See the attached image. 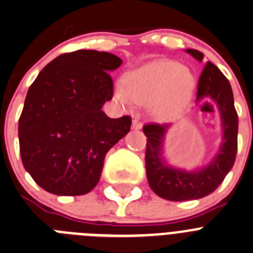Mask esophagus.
Instances as JSON below:
<instances>
[{
  "instance_id": "obj_1",
  "label": "esophagus",
  "mask_w": 253,
  "mask_h": 253,
  "mask_svg": "<svg viewBox=\"0 0 253 253\" xmlns=\"http://www.w3.org/2000/svg\"><path fill=\"white\" fill-rule=\"evenodd\" d=\"M132 128L133 129H141L142 128V124H141L140 121H138V120H133V121H132Z\"/></svg>"
}]
</instances>
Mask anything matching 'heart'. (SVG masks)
<instances>
[{
  "mask_svg": "<svg viewBox=\"0 0 253 253\" xmlns=\"http://www.w3.org/2000/svg\"><path fill=\"white\" fill-rule=\"evenodd\" d=\"M195 87L193 73L171 60H158L132 70L125 78L124 88H117L120 103H150L155 117L168 120L185 108Z\"/></svg>",
  "mask_w": 253,
  "mask_h": 253,
  "instance_id": "obj_1",
  "label": "heart"
}]
</instances>
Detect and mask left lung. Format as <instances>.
<instances>
[{
	"mask_svg": "<svg viewBox=\"0 0 253 253\" xmlns=\"http://www.w3.org/2000/svg\"><path fill=\"white\" fill-rule=\"evenodd\" d=\"M186 53L197 60H203V54L198 50L186 49ZM209 99L217 104L220 112L223 140L213 160L202 169L185 171L168 165L163 159V142L169 125L147 124L143 126V133L147 137L145 154L147 180L155 194L164 199L184 202L207 197L222 184L233 166L237 154L238 116L228 79L211 61L200 74L197 90L198 103Z\"/></svg>",
	"mask_w": 253,
	"mask_h": 253,
	"instance_id": "obj_1",
	"label": "left lung"
}]
</instances>
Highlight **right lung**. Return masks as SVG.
Returning <instances> with one entry per match:
<instances>
[{
	"instance_id": "1",
	"label": "right lung",
	"mask_w": 253,
	"mask_h": 253,
	"mask_svg": "<svg viewBox=\"0 0 253 253\" xmlns=\"http://www.w3.org/2000/svg\"><path fill=\"white\" fill-rule=\"evenodd\" d=\"M122 60L97 50H77L50 61L27 90L19 121L26 171L55 195L87 194L101 177L106 154L128 133L131 117L110 118V73Z\"/></svg>"
}]
</instances>
